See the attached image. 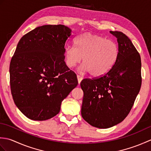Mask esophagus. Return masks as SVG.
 Here are the masks:
<instances>
[{"label": "esophagus", "mask_w": 151, "mask_h": 151, "mask_svg": "<svg viewBox=\"0 0 151 151\" xmlns=\"http://www.w3.org/2000/svg\"><path fill=\"white\" fill-rule=\"evenodd\" d=\"M77 79H78V84H79L81 82V81H82L83 78L81 76H80V75H77Z\"/></svg>", "instance_id": "34e87169"}]
</instances>
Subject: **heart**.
Wrapping results in <instances>:
<instances>
[{
	"instance_id": "b5f03b06",
	"label": "heart",
	"mask_w": 151,
	"mask_h": 151,
	"mask_svg": "<svg viewBox=\"0 0 151 151\" xmlns=\"http://www.w3.org/2000/svg\"><path fill=\"white\" fill-rule=\"evenodd\" d=\"M75 47H67L65 50L67 65L75 67L81 62L82 69L93 76L100 77L109 72L116 62L118 49L113 41L89 32L80 36Z\"/></svg>"
}]
</instances>
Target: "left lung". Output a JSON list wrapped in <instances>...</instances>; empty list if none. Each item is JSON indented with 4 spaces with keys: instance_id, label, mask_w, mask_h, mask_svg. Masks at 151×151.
<instances>
[{
    "instance_id": "obj_1",
    "label": "left lung",
    "mask_w": 151,
    "mask_h": 151,
    "mask_svg": "<svg viewBox=\"0 0 151 151\" xmlns=\"http://www.w3.org/2000/svg\"><path fill=\"white\" fill-rule=\"evenodd\" d=\"M117 38L118 54L109 72L95 79H84L81 114L91 126L108 129L123 121L132 108L142 85L139 54L121 32L110 31Z\"/></svg>"
}]
</instances>
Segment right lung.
<instances>
[{
  "label": "right lung",
  "instance_id": "right-lung-1",
  "mask_svg": "<svg viewBox=\"0 0 151 151\" xmlns=\"http://www.w3.org/2000/svg\"><path fill=\"white\" fill-rule=\"evenodd\" d=\"M72 30L65 25H43L22 36L9 65L16 106L25 116L45 121L60 112L62 102L78 85L65 62V45Z\"/></svg>",
  "mask_w": 151,
  "mask_h": 151
}]
</instances>
